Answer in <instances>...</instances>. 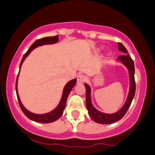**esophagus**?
Segmentation results:
<instances>
[{
  "label": "esophagus",
  "mask_w": 155,
  "mask_h": 155,
  "mask_svg": "<svg viewBox=\"0 0 155 155\" xmlns=\"http://www.w3.org/2000/svg\"><path fill=\"white\" fill-rule=\"evenodd\" d=\"M86 81V78L84 74H80L78 75V84H82V83H84V81Z\"/></svg>",
  "instance_id": "esophagus-1"
}]
</instances>
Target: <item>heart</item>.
<instances>
[{
	"label": "heart",
	"instance_id": "heart-1",
	"mask_svg": "<svg viewBox=\"0 0 155 155\" xmlns=\"http://www.w3.org/2000/svg\"><path fill=\"white\" fill-rule=\"evenodd\" d=\"M104 50H105V48H104L103 46H102V47H100L99 49H98V50H99L100 52H101V51H103Z\"/></svg>",
	"mask_w": 155,
	"mask_h": 155
}]
</instances>
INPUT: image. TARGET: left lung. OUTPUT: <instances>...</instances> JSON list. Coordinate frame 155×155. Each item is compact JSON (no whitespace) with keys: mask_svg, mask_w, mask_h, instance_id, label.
I'll list each match as a JSON object with an SVG mask.
<instances>
[{"mask_svg":"<svg viewBox=\"0 0 155 155\" xmlns=\"http://www.w3.org/2000/svg\"><path fill=\"white\" fill-rule=\"evenodd\" d=\"M118 49L120 52L124 53V55L120 56L116 59V62L121 63L127 68L129 73V79H130V88H129L128 95H127L125 103L122 106L121 109L114 113H105L98 111V109H95L91 102V87L86 83L84 84L86 88V107L88 112V115L91 120L100 124H111L121 120L128 110L133 101V98L135 95L136 84H135V80H134V71H135L134 63L131 59L130 56L128 54V52L125 46L120 42H118Z\"/></svg>","mask_w":155,"mask_h":155,"instance_id":"obj_1","label":"left lung"}]
</instances>
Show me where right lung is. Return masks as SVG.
Returning a JSON list of instances; mask_svg holds the SVG:
<instances>
[{"mask_svg":"<svg viewBox=\"0 0 155 155\" xmlns=\"http://www.w3.org/2000/svg\"><path fill=\"white\" fill-rule=\"evenodd\" d=\"M59 41V36L58 35H56V36H51V37H45V38H42L40 39H37L36 41L34 42V43L30 46V48L28 49V51L25 53L24 56L22 57V60L21 61V64H20V67H19V69L21 70V67L22 65L23 62L25 60L27 57L30 54L32 50L34 49H35L36 47H39V46H43V45H51V44H55ZM20 70H19V72H20ZM19 75V73H18ZM18 75L17 77V80H16V93H17V97L18 100V103L20 105V108H21V111H22L24 114L28 117V119H30L32 121L37 122V123H41V124H50V123H53V122L56 121V120H58L60 117L63 115L64 113V110L65 109L66 104H67V99L68 98V95H69L70 92L71 91L72 88L74 87V86L75 85L77 82V78L72 79L70 81H68L66 85L64 86V90H63V94L62 96H61V101L59 102V104L57 105V107L53 110L50 111L47 113H43V114H35V113H31L30 111H28V109H25L23 104L21 103V99L19 98L18 92Z\"/></svg>","mask_w":155,"mask_h":155,"instance_id":"1","label":"right lung"}]
</instances>
